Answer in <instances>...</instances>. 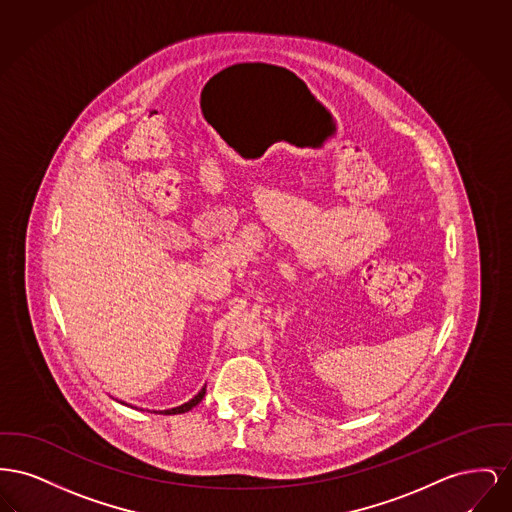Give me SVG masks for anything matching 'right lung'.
<instances>
[{"mask_svg": "<svg viewBox=\"0 0 512 512\" xmlns=\"http://www.w3.org/2000/svg\"><path fill=\"white\" fill-rule=\"evenodd\" d=\"M204 395H206V385L192 397L189 399L187 403L179 404V406H171V408H165V410H160V414H183V412H189L190 408H194L196 404L200 403L202 399H204Z\"/></svg>", "mask_w": 512, "mask_h": 512, "instance_id": "right-lung-1", "label": "right lung"}]
</instances>
